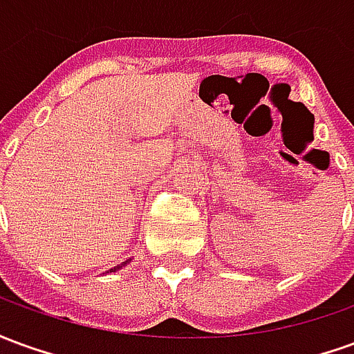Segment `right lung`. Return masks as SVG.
Listing matches in <instances>:
<instances>
[{
  "instance_id": "obj_1",
  "label": "right lung",
  "mask_w": 354,
  "mask_h": 354,
  "mask_svg": "<svg viewBox=\"0 0 354 354\" xmlns=\"http://www.w3.org/2000/svg\"><path fill=\"white\" fill-rule=\"evenodd\" d=\"M124 266H127V261H123V263H119V266H115V267H111L108 273H113V271H117V269H121V267H124Z\"/></svg>"
}]
</instances>
